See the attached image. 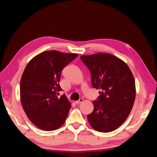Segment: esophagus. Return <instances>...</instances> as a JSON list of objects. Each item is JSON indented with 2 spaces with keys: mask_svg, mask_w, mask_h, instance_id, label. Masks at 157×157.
Masks as SVG:
<instances>
[{
  "mask_svg": "<svg viewBox=\"0 0 157 157\" xmlns=\"http://www.w3.org/2000/svg\"><path fill=\"white\" fill-rule=\"evenodd\" d=\"M83 98H80V99H79V100H78V101H75V103L76 104H78V105H79V104H80L81 102H83Z\"/></svg>",
  "mask_w": 157,
  "mask_h": 157,
  "instance_id": "1",
  "label": "esophagus"
}]
</instances>
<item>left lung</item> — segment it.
<instances>
[{
  "label": "left lung",
  "mask_w": 157,
  "mask_h": 157,
  "mask_svg": "<svg viewBox=\"0 0 157 157\" xmlns=\"http://www.w3.org/2000/svg\"><path fill=\"white\" fill-rule=\"evenodd\" d=\"M80 59L91 73L92 86L101 91L87 116L89 123L96 131L112 132L125 121L134 105L136 86L132 71L123 60L107 53Z\"/></svg>",
  "instance_id": "obj_1"
}]
</instances>
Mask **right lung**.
Instances as JSON below:
<instances>
[{"label": "right lung", "instance_id": "right-lung-1", "mask_svg": "<svg viewBox=\"0 0 157 157\" xmlns=\"http://www.w3.org/2000/svg\"><path fill=\"white\" fill-rule=\"evenodd\" d=\"M78 57L75 53L50 50L37 55L26 66L20 84L21 102L32 123L53 131L66 121L71 105L59 84L63 68Z\"/></svg>", "mask_w": 157, "mask_h": 157}]
</instances>
